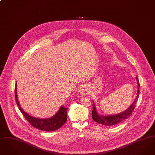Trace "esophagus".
I'll return each instance as SVG.
<instances>
[{"instance_id": "esophagus-1", "label": "esophagus", "mask_w": 155, "mask_h": 155, "mask_svg": "<svg viewBox=\"0 0 155 155\" xmlns=\"http://www.w3.org/2000/svg\"><path fill=\"white\" fill-rule=\"evenodd\" d=\"M89 89L87 86H83L80 90V92L83 95H86L89 94Z\"/></svg>"}]
</instances>
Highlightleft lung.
<instances>
[{
  "mask_svg": "<svg viewBox=\"0 0 155 155\" xmlns=\"http://www.w3.org/2000/svg\"><path fill=\"white\" fill-rule=\"evenodd\" d=\"M136 80L137 81V84H138V91H137V96L133 103L130 106V107L126 110L118 114L111 115V116H101L97 113L96 107L94 103L93 110L92 111V117L93 120L99 124L106 125V126H111V125H116L118 123H121V121H124L126 118H128L131 115L134 109H135V104L137 103V99L139 97V94H140L139 89L140 87V82L138 77H136Z\"/></svg>",
  "mask_w": 155,
  "mask_h": 155,
  "instance_id": "obj_1",
  "label": "left lung"
}]
</instances>
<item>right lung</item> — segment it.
I'll use <instances>...</instances> for the list:
<instances>
[{
    "instance_id": "1",
    "label": "right lung",
    "mask_w": 155,
    "mask_h": 155,
    "mask_svg": "<svg viewBox=\"0 0 155 155\" xmlns=\"http://www.w3.org/2000/svg\"><path fill=\"white\" fill-rule=\"evenodd\" d=\"M15 102L18 106V109L25 119L34 128L44 131H52L58 130L66 122L67 111L68 110L67 107L61 106L57 113L51 118L46 119L35 118L25 112L20 107L17 95V83L15 86Z\"/></svg>"
}]
</instances>
